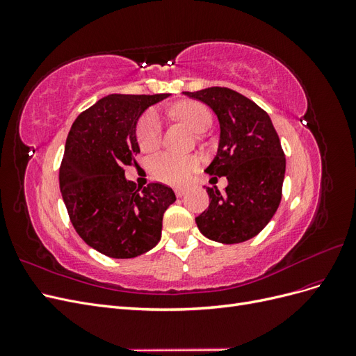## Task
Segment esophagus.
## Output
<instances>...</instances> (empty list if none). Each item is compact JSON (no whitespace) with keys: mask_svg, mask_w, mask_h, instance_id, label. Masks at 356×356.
<instances>
[{"mask_svg":"<svg viewBox=\"0 0 356 356\" xmlns=\"http://www.w3.org/2000/svg\"><path fill=\"white\" fill-rule=\"evenodd\" d=\"M187 193V188L186 187H178V188H175V195L178 196V197H182Z\"/></svg>","mask_w":356,"mask_h":356,"instance_id":"1","label":"esophagus"}]
</instances>
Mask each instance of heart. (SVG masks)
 I'll return each mask as SVG.
<instances>
[{
  "label": "heart",
  "instance_id": "b5f03b06",
  "mask_svg": "<svg viewBox=\"0 0 356 356\" xmlns=\"http://www.w3.org/2000/svg\"><path fill=\"white\" fill-rule=\"evenodd\" d=\"M170 114L178 120L187 123L193 131L200 134L211 126L212 115L203 104L197 101H182L170 108ZM161 120L156 111H147L138 123L136 138L138 144L144 152H153L161 141ZM199 160L195 156L177 154V153H160L153 157L149 163V170L156 179L166 184H184L196 170Z\"/></svg>",
  "mask_w": 356,
  "mask_h": 356
}]
</instances>
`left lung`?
Masks as SVG:
<instances>
[{"mask_svg": "<svg viewBox=\"0 0 356 356\" xmlns=\"http://www.w3.org/2000/svg\"><path fill=\"white\" fill-rule=\"evenodd\" d=\"M211 106L220 122L218 152L207 168L212 179L225 177L220 193L207 187L209 207L196 224L203 236L220 243L254 238L273 218L282 199L285 154L270 117L255 102L229 88L184 92Z\"/></svg>", "mask_w": 356, "mask_h": 356, "instance_id": "left-lung-1", "label": "left lung"}]
</instances>
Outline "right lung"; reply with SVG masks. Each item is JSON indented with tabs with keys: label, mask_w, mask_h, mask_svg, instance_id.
Wrapping results in <instances>:
<instances>
[{
	"label": "right lung",
	"mask_w": 356,
	"mask_h": 356,
	"mask_svg": "<svg viewBox=\"0 0 356 356\" xmlns=\"http://www.w3.org/2000/svg\"><path fill=\"white\" fill-rule=\"evenodd\" d=\"M168 93L108 95L71 126L59 169V186L80 238L111 258H134L161 238L163 213L177 200L170 187H138L124 177L136 163V123Z\"/></svg>",
	"instance_id": "obj_1"
}]
</instances>
